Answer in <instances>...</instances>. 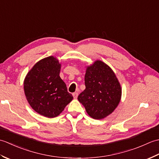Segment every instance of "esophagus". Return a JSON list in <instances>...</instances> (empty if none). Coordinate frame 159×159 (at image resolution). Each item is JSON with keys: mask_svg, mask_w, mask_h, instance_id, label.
I'll return each mask as SVG.
<instances>
[{"mask_svg": "<svg viewBox=\"0 0 159 159\" xmlns=\"http://www.w3.org/2000/svg\"><path fill=\"white\" fill-rule=\"evenodd\" d=\"M78 95H79V93H78V92H74V93H72V96H73L74 99H76L77 98Z\"/></svg>", "mask_w": 159, "mask_h": 159, "instance_id": "34e87169", "label": "esophagus"}]
</instances>
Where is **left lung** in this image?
Instances as JSON below:
<instances>
[{"mask_svg":"<svg viewBox=\"0 0 159 159\" xmlns=\"http://www.w3.org/2000/svg\"><path fill=\"white\" fill-rule=\"evenodd\" d=\"M85 89L78 100L89 116L102 120L116 109L121 98V85L113 70L100 60L86 67Z\"/></svg>","mask_w":159,"mask_h":159,"instance_id":"left-lung-1","label":"left lung"}]
</instances>
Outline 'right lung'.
Here are the masks:
<instances>
[{
    "mask_svg": "<svg viewBox=\"0 0 159 159\" xmlns=\"http://www.w3.org/2000/svg\"><path fill=\"white\" fill-rule=\"evenodd\" d=\"M61 63L50 56L39 60L24 80V91L30 106L46 117L58 116L73 99L59 76Z\"/></svg>",
    "mask_w": 159,
    "mask_h": 159,
    "instance_id": "right-lung-1",
    "label": "right lung"
}]
</instances>
